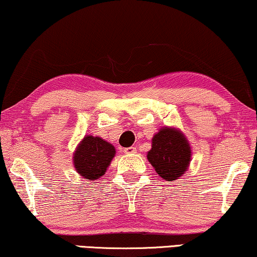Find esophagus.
Listing matches in <instances>:
<instances>
[{
  "label": "esophagus",
  "mask_w": 257,
  "mask_h": 257,
  "mask_svg": "<svg viewBox=\"0 0 257 257\" xmlns=\"http://www.w3.org/2000/svg\"><path fill=\"white\" fill-rule=\"evenodd\" d=\"M125 153V154H135L136 153V148L135 147H128V148H124V151H123Z\"/></svg>",
  "instance_id": "34e87169"
}]
</instances>
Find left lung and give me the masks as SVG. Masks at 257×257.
Listing matches in <instances>:
<instances>
[{
  "mask_svg": "<svg viewBox=\"0 0 257 257\" xmlns=\"http://www.w3.org/2000/svg\"><path fill=\"white\" fill-rule=\"evenodd\" d=\"M191 146L180 129L162 126L152 139L147 159L164 180L173 181L183 177L191 164Z\"/></svg>",
  "mask_w": 257,
  "mask_h": 257,
  "instance_id": "1",
  "label": "left lung"
}]
</instances>
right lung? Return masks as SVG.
<instances>
[{"label":"right lung","mask_w":257,"mask_h":257,"mask_svg":"<svg viewBox=\"0 0 257 257\" xmlns=\"http://www.w3.org/2000/svg\"><path fill=\"white\" fill-rule=\"evenodd\" d=\"M116 149L99 136L85 135L73 153V166L82 178L96 180L105 174Z\"/></svg>","instance_id":"right-lung-1"}]
</instances>
